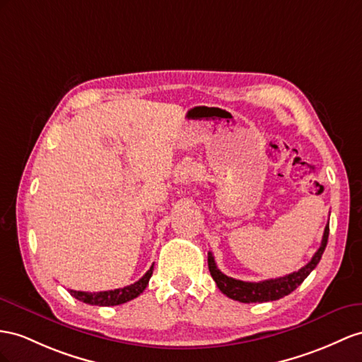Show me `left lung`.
Here are the masks:
<instances>
[{"label":"left lung","instance_id":"left-lung-1","mask_svg":"<svg viewBox=\"0 0 362 362\" xmlns=\"http://www.w3.org/2000/svg\"><path fill=\"white\" fill-rule=\"evenodd\" d=\"M327 238H329V225H326V229H324L321 246L312 257V260L296 272H292L289 275H284L280 278H274V280H264L258 283L235 280V278L228 276L218 269L214 262V257H212L211 252H208V267H209L211 276L214 278L218 289L226 296H229V298L240 303L275 301L293 292L296 287H298L305 278H308V275L315 269V267H317V264L320 263L322 257L324 249L327 246Z\"/></svg>","mask_w":362,"mask_h":362}]
</instances>
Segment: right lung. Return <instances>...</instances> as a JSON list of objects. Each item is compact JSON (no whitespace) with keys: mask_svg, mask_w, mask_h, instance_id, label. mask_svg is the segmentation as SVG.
Returning a JSON list of instances; mask_svg holds the SVG:
<instances>
[{"mask_svg":"<svg viewBox=\"0 0 362 362\" xmlns=\"http://www.w3.org/2000/svg\"><path fill=\"white\" fill-rule=\"evenodd\" d=\"M153 271H154V264L146 271V274L141 278V280L129 286L120 287V289L104 291V292L70 291V293L75 296L76 300L91 305H119L129 300H134L136 296H139L145 291V287L148 286V281H150V278L153 275Z\"/></svg>","mask_w":362,"mask_h":362,"instance_id":"obj_1","label":"right lung"}]
</instances>
